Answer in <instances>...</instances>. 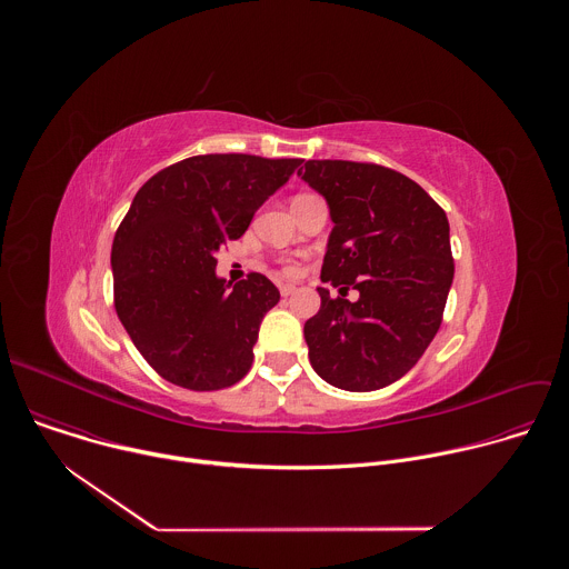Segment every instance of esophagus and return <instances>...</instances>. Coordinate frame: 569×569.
I'll use <instances>...</instances> for the list:
<instances>
[{
  "instance_id": "obj_1",
  "label": "esophagus",
  "mask_w": 569,
  "mask_h": 569,
  "mask_svg": "<svg viewBox=\"0 0 569 569\" xmlns=\"http://www.w3.org/2000/svg\"><path fill=\"white\" fill-rule=\"evenodd\" d=\"M295 290H297V288H295L292 283H281V286H279V292H281L283 297H290Z\"/></svg>"
}]
</instances>
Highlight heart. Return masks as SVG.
Instances as JSON below:
<instances>
[{
	"instance_id": "b5f03b06",
	"label": "heart",
	"mask_w": 569,
	"mask_h": 569,
	"mask_svg": "<svg viewBox=\"0 0 569 569\" xmlns=\"http://www.w3.org/2000/svg\"><path fill=\"white\" fill-rule=\"evenodd\" d=\"M295 272V268L292 266H286V274H292Z\"/></svg>"
}]
</instances>
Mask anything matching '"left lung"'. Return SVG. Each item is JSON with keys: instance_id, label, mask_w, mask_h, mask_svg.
I'll return each instance as SVG.
<instances>
[{"instance_id": "8db88e82", "label": "left lung", "mask_w": 569, "mask_h": 569, "mask_svg": "<svg viewBox=\"0 0 569 569\" xmlns=\"http://www.w3.org/2000/svg\"><path fill=\"white\" fill-rule=\"evenodd\" d=\"M301 180L329 202L333 231L321 266L327 288L303 323L317 376L373 391L408 373L435 340L455 277L446 211L398 171L345 159H308ZM353 287L358 302L345 300Z\"/></svg>"}]
</instances>
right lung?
<instances>
[{
  "mask_svg": "<svg viewBox=\"0 0 569 569\" xmlns=\"http://www.w3.org/2000/svg\"><path fill=\"white\" fill-rule=\"evenodd\" d=\"M301 161L196 154L137 191L112 242L114 308L164 380L213 391L250 371L261 319L279 303V290L259 272L229 290L216 277V252L246 233Z\"/></svg>",
  "mask_w": 569,
  "mask_h": 569,
  "instance_id": "add662e5",
  "label": "right lung"
}]
</instances>
